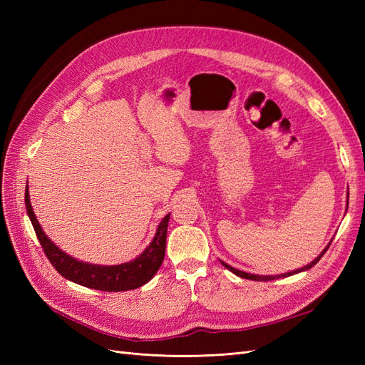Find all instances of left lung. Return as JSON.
Returning a JSON list of instances; mask_svg holds the SVG:
<instances>
[{"label": "left lung", "instance_id": "8db88e82", "mask_svg": "<svg viewBox=\"0 0 365 365\" xmlns=\"http://www.w3.org/2000/svg\"><path fill=\"white\" fill-rule=\"evenodd\" d=\"M347 197H349V193H347ZM347 205H349V200H347ZM330 244H332V240H330L329 244H327V247H326L322 252H319V256H318V257H315V259H314L311 263H309V264H306V267H302V268H298V269H295V271H289V272H284V274H279V275H259V274H250V272H245V271H240V269H236V268H233V267H230L228 263H225V262H222V260H220V263H222L224 267H225L228 271H231L233 274H236L237 277L248 279V280H256V282H268V280H274V279L289 277V275H294V274H298V272H303V271L311 269V268L314 267V264H317V263H318V260L324 256V252L327 251V248L330 247Z\"/></svg>", "mask_w": 365, "mask_h": 365}]
</instances>
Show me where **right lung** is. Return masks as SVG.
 I'll use <instances>...</instances> for the list:
<instances>
[{
  "label": "right lung",
  "instance_id": "obj_1",
  "mask_svg": "<svg viewBox=\"0 0 365 365\" xmlns=\"http://www.w3.org/2000/svg\"><path fill=\"white\" fill-rule=\"evenodd\" d=\"M26 208L31 220V225L35 228V233L42 245V250L46 252L50 263L56 268L62 277L77 284H82L85 288L105 292L137 289L140 286L146 284L157 274L164 260L165 237H168V224L170 213L163 217L160 225L157 227L155 236H153L150 244L138 257L120 264H96L71 257L70 254L62 251L58 245H54L48 236L43 233L30 204L29 181L26 187Z\"/></svg>",
  "mask_w": 365,
  "mask_h": 365
}]
</instances>
